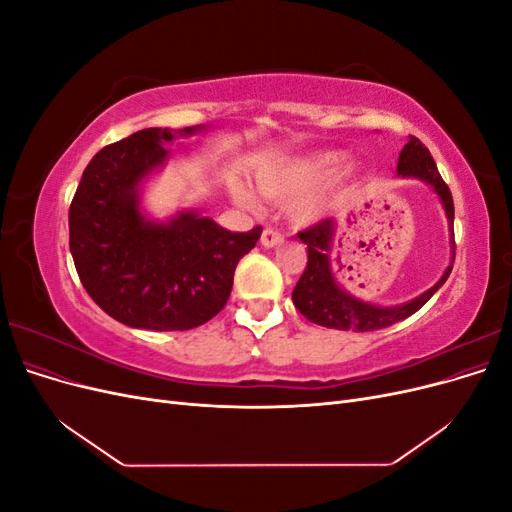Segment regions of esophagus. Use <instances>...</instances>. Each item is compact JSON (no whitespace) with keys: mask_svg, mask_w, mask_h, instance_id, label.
I'll return each instance as SVG.
<instances>
[{"mask_svg":"<svg viewBox=\"0 0 512 512\" xmlns=\"http://www.w3.org/2000/svg\"><path fill=\"white\" fill-rule=\"evenodd\" d=\"M282 241H284V235L275 228H265V232H262V237H260V243L265 247H275V245H280Z\"/></svg>","mask_w":512,"mask_h":512,"instance_id":"34e87169","label":"esophagus"}]
</instances>
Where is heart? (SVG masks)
Returning <instances> with one entry per match:
<instances>
[{"label":"heart","mask_w":512,"mask_h":512,"mask_svg":"<svg viewBox=\"0 0 512 512\" xmlns=\"http://www.w3.org/2000/svg\"><path fill=\"white\" fill-rule=\"evenodd\" d=\"M346 158V151L329 149L309 153V156L301 158L262 164L256 170V188L262 196L277 200V203H290V200H294L290 209L292 220L297 224H312L322 218L327 205H324V200L318 194L309 192L335 179L339 170L344 168ZM228 188L239 205L256 207V198L247 190L243 181L232 179Z\"/></svg>","instance_id":"heart-1"}]
</instances>
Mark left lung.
Segmentation results:
<instances>
[{
  "label": "left lung",
  "instance_id": "8db88e82",
  "mask_svg": "<svg viewBox=\"0 0 512 512\" xmlns=\"http://www.w3.org/2000/svg\"><path fill=\"white\" fill-rule=\"evenodd\" d=\"M397 175L401 177H414L425 181L429 188H433L440 196V203L444 207V213L448 218V224L453 226L455 220V205L448 185L438 173V166L433 162L429 149L418 141L416 136H410V141L404 145L399 153L397 162ZM453 230V228H451ZM335 237V220H322L307 230L299 232V239L307 245V267L292 290V303L299 312L314 324L327 329L337 331H378L386 329L391 324L406 320L414 312H418L433 294H436L442 284L448 280V275L453 271V265H448L444 275L423 294H418L416 299L382 307L352 297L342 286L337 284L333 267H331V245ZM453 243V260H455V241Z\"/></svg>",
  "mask_w": 512,
  "mask_h": 512
}]
</instances>
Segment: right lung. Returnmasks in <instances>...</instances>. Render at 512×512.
Segmentation results:
<instances>
[{"label": "right lung", "instance_id": "right-lung-1", "mask_svg": "<svg viewBox=\"0 0 512 512\" xmlns=\"http://www.w3.org/2000/svg\"><path fill=\"white\" fill-rule=\"evenodd\" d=\"M205 128H147L106 145L72 198L70 252L87 294L134 329L188 331L226 305L237 262L262 228L230 232L196 211L147 220L141 183L168 160L164 145Z\"/></svg>", "mask_w": 512, "mask_h": 512}]
</instances>
